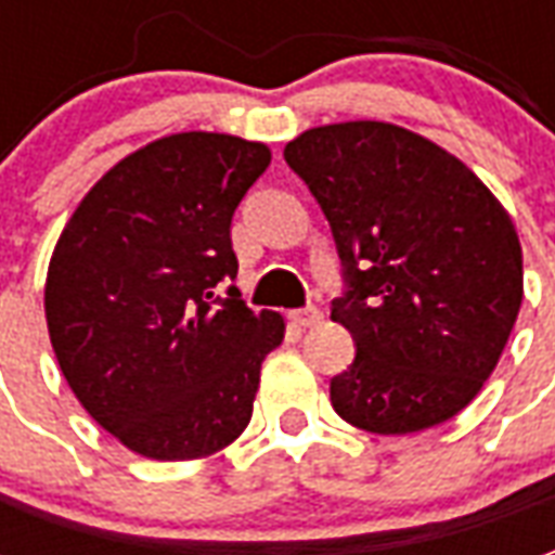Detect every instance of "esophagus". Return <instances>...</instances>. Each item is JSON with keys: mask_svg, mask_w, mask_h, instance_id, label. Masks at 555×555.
I'll use <instances>...</instances> for the list:
<instances>
[{"mask_svg": "<svg viewBox=\"0 0 555 555\" xmlns=\"http://www.w3.org/2000/svg\"><path fill=\"white\" fill-rule=\"evenodd\" d=\"M321 318H324V314H321V309L312 306V302H309V306H302V309H297V312H291V321H294L297 326L321 324Z\"/></svg>", "mask_w": 555, "mask_h": 555, "instance_id": "1", "label": "esophagus"}]
</instances>
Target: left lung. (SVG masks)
Here are the masks:
<instances>
[{
  "label": "left lung",
  "mask_w": 555,
  "mask_h": 555,
  "mask_svg": "<svg viewBox=\"0 0 555 555\" xmlns=\"http://www.w3.org/2000/svg\"><path fill=\"white\" fill-rule=\"evenodd\" d=\"M285 163L341 258L333 321L357 357L330 380L345 422L416 434L452 418L496 369L524 300L512 219L464 163L384 121L306 130Z\"/></svg>",
  "instance_id": "left-lung-1"
}]
</instances>
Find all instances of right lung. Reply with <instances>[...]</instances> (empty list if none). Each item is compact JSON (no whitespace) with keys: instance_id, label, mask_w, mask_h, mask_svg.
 I'll use <instances>...</instances> for the list:
<instances>
[{"instance_id":"right-lung-1","label":"right lung","mask_w":555,"mask_h":555,"mask_svg":"<svg viewBox=\"0 0 555 555\" xmlns=\"http://www.w3.org/2000/svg\"><path fill=\"white\" fill-rule=\"evenodd\" d=\"M267 166L261 142L157 139L91 186L55 243V360L89 416L145 457H205L253 418L285 321L217 288L237 276L231 217Z\"/></svg>"}]
</instances>
